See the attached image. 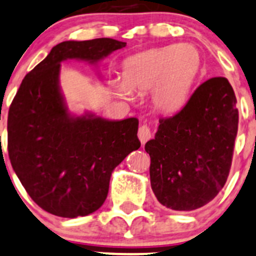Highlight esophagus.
Segmentation results:
<instances>
[{
	"instance_id": "1",
	"label": "esophagus",
	"mask_w": 256,
	"mask_h": 256,
	"mask_svg": "<svg viewBox=\"0 0 256 256\" xmlns=\"http://www.w3.org/2000/svg\"><path fill=\"white\" fill-rule=\"evenodd\" d=\"M150 137H152V131H150V128L147 125H142L141 128H138V138L140 141H141V144H146L148 140H150Z\"/></svg>"
}]
</instances>
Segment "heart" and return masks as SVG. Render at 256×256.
Instances as JSON below:
<instances>
[{
    "mask_svg": "<svg viewBox=\"0 0 256 256\" xmlns=\"http://www.w3.org/2000/svg\"><path fill=\"white\" fill-rule=\"evenodd\" d=\"M201 68V56L192 44L168 45L131 56L122 64V80L114 90L124 99L132 90H152V103L163 114H176L189 100Z\"/></svg>",
    "mask_w": 256,
    "mask_h": 256,
    "instance_id": "obj_1",
    "label": "heart"
}]
</instances>
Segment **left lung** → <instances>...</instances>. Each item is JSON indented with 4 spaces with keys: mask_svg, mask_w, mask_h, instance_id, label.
<instances>
[{
    "mask_svg": "<svg viewBox=\"0 0 256 256\" xmlns=\"http://www.w3.org/2000/svg\"><path fill=\"white\" fill-rule=\"evenodd\" d=\"M224 77L207 80L172 118L160 120L144 144L150 186L163 206L192 211L214 200L227 182L238 132V109Z\"/></svg>",
    "mask_w": 256,
    "mask_h": 256,
    "instance_id": "1",
    "label": "left lung"
}]
</instances>
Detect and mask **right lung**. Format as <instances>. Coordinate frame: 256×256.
I'll return each mask as SVG.
<instances>
[{
  "mask_svg": "<svg viewBox=\"0 0 256 256\" xmlns=\"http://www.w3.org/2000/svg\"><path fill=\"white\" fill-rule=\"evenodd\" d=\"M126 42L110 38L54 46L22 80L8 112V156L22 185L49 214L76 218L106 201L112 170L141 146L138 120H108L68 112L60 87L61 62L96 64Z\"/></svg>",
  "mask_w": 256,
  "mask_h": 256,
  "instance_id": "obj_1",
  "label": "right lung"
}]
</instances>
